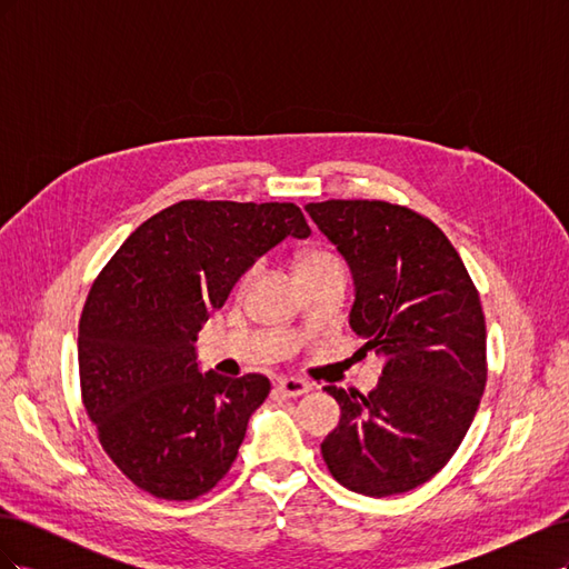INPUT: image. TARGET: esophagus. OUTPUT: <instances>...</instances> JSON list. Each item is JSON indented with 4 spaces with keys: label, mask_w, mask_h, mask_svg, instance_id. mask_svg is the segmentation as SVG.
<instances>
[{
    "label": "esophagus",
    "mask_w": 569,
    "mask_h": 569,
    "mask_svg": "<svg viewBox=\"0 0 569 569\" xmlns=\"http://www.w3.org/2000/svg\"><path fill=\"white\" fill-rule=\"evenodd\" d=\"M311 382L306 380H299V377H282V380L278 382V389L284 393V396H303L306 391H311Z\"/></svg>",
    "instance_id": "1"
}]
</instances>
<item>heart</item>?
I'll return each instance as SVG.
<instances>
[{
    "label": "heart",
    "mask_w": 569,
    "mask_h": 569,
    "mask_svg": "<svg viewBox=\"0 0 569 569\" xmlns=\"http://www.w3.org/2000/svg\"><path fill=\"white\" fill-rule=\"evenodd\" d=\"M332 263H341L339 258L330 251H322V249H316V251H308L301 256L299 261V272L303 270H311V268H322V266H332Z\"/></svg>",
    "instance_id": "heart-1"
}]
</instances>
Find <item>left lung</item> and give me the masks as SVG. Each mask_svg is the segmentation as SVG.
Instances as JSON below:
<instances>
[{"instance_id":"8db88e82","label":"left lung","mask_w":569,"mask_h":569,"mask_svg":"<svg viewBox=\"0 0 569 569\" xmlns=\"http://www.w3.org/2000/svg\"><path fill=\"white\" fill-rule=\"evenodd\" d=\"M347 258L351 330L385 358L380 385L325 387L341 420L320 451L327 470L363 496H393L432 479L468 435L487 387V322L453 244L408 206L330 199L306 206Z\"/></svg>"}]
</instances>
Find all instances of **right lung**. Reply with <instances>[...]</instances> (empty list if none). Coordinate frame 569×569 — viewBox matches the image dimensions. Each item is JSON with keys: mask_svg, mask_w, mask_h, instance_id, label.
I'll list each match as a JSON object with an SVG mask.
<instances>
[{"mask_svg": "<svg viewBox=\"0 0 569 569\" xmlns=\"http://www.w3.org/2000/svg\"><path fill=\"white\" fill-rule=\"evenodd\" d=\"M289 234H311L297 203L184 199L144 220L97 274L78 325L80 393L134 487L194 501L230 472L270 380L199 372L194 341Z\"/></svg>", "mask_w": 569, "mask_h": 569, "instance_id": "1", "label": "right lung"}]
</instances>
